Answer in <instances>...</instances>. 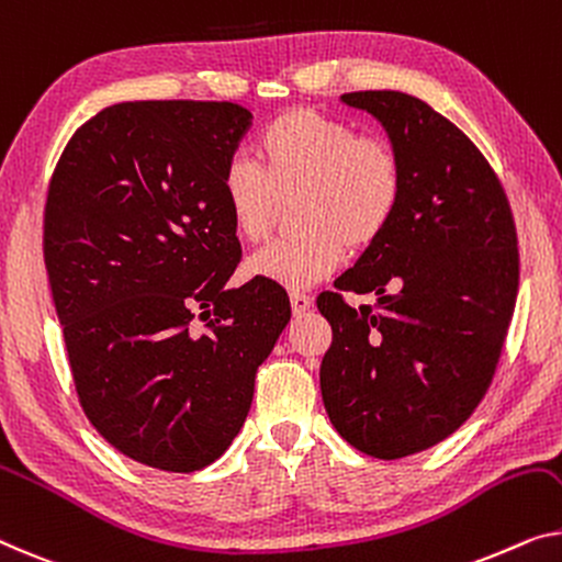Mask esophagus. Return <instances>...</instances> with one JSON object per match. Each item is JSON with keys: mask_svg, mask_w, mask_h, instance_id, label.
Masks as SVG:
<instances>
[{"mask_svg": "<svg viewBox=\"0 0 562 562\" xmlns=\"http://www.w3.org/2000/svg\"><path fill=\"white\" fill-rule=\"evenodd\" d=\"M290 305H292V313H295V315H305L307 310L313 307V297L305 295V292H292Z\"/></svg>", "mask_w": 562, "mask_h": 562, "instance_id": "esophagus-1", "label": "esophagus"}]
</instances>
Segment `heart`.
I'll list each match as a JSON object with an SVG mask.
<instances>
[{"mask_svg":"<svg viewBox=\"0 0 562 562\" xmlns=\"http://www.w3.org/2000/svg\"><path fill=\"white\" fill-rule=\"evenodd\" d=\"M259 166L232 158L222 171V201L239 239L257 245L295 201L303 234L249 257L252 278L307 290L338 270L350 249H368L396 220L404 201V166L383 138L313 108L278 115L257 136Z\"/></svg>","mask_w":562,"mask_h":562,"instance_id":"b5f03b06","label":"heart"}]
</instances>
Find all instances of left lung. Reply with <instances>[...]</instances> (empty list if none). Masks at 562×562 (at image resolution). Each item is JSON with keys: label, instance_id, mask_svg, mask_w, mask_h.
<instances>
[{"label": "left lung", "instance_id": "left-lung-1", "mask_svg": "<svg viewBox=\"0 0 562 562\" xmlns=\"http://www.w3.org/2000/svg\"><path fill=\"white\" fill-rule=\"evenodd\" d=\"M340 100L386 128L404 166V201L389 232L335 280L375 291L350 308L323 292L333 342L321 391L335 431L375 459L434 447L487 393L520 284L517 229L505 189L454 123L398 90Z\"/></svg>", "mask_w": 562, "mask_h": 562}]
</instances>
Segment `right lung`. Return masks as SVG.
I'll list each match as a JSON object with an SVG mask.
<instances>
[{
    "mask_svg": "<svg viewBox=\"0 0 562 562\" xmlns=\"http://www.w3.org/2000/svg\"><path fill=\"white\" fill-rule=\"evenodd\" d=\"M249 125L237 103H119L72 133L49 179L42 245L80 406L161 472L227 451L290 321L280 284L224 290L241 249L220 183Z\"/></svg>",
    "mask_w": 562,
    "mask_h": 562,
    "instance_id": "obj_1",
    "label": "right lung"
}]
</instances>
